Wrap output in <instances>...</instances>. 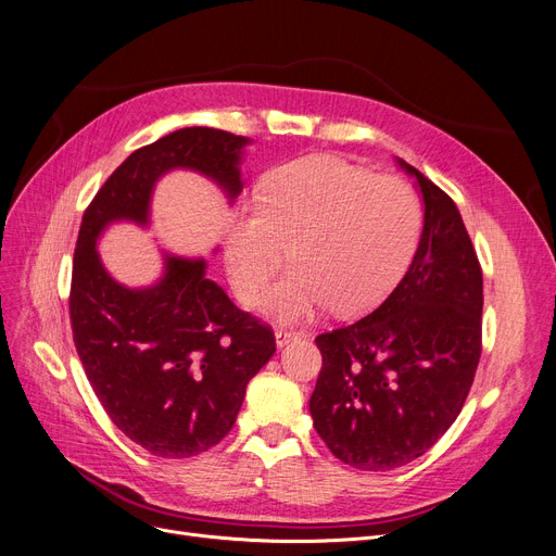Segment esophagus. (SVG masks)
I'll return each instance as SVG.
<instances>
[{"instance_id":"1","label":"esophagus","mask_w":556,"mask_h":556,"mask_svg":"<svg viewBox=\"0 0 556 556\" xmlns=\"http://www.w3.org/2000/svg\"><path fill=\"white\" fill-rule=\"evenodd\" d=\"M274 337H276V346H278V349H285L287 343L296 341V339L301 337V332H296V330H287V328H278Z\"/></svg>"}]
</instances>
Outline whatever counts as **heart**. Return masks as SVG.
<instances>
[{"label": "heart", "instance_id": "heart-1", "mask_svg": "<svg viewBox=\"0 0 556 556\" xmlns=\"http://www.w3.org/2000/svg\"><path fill=\"white\" fill-rule=\"evenodd\" d=\"M422 228L426 213L409 182L319 153L262 180L255 213L237 215L228 228L224 257L235 292L257 303L287 249L294 269L262 305L280 321H305L326 307L355 316L401 285Z\"/></svg>", "mask_w": 556, "mask_h": 556}]
</instances>
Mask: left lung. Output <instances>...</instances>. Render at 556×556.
Segmentation results:
<instances>
[{"instance_id":"obj_1","label":"left lung","mask_w":556,"mask_h":556,"mask_svg":"<svg viewBox=\"0 0 556 556\" xmlns=\"http://www.w3.org/2000/svg\"><path fill=\"white\" fill-rule=\"evenodd\" d=\"M422 242L389 299L314 341L324 366L314 430L357 470H393L428 453L459 416L482 353V269L455 201L418 169Z\"/></svg>"}]
</instances>
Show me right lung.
<instances>
[{"label":"right lung","mask_w":556,"mask_h":556,"mask_svg":"<svg viewBox=\"0 0 556 556\" xmlns=\"http://www.w3.org/2000/svg\"><path fill=\"white\" fill-rule=\"evenodd\" d=\"M244 136L190 126L130 153L88 205L74 249V346L105 414L155 457H194L235 426L247 384L276 353L271 328L237 307L205 276V257L163 251V274L126 287L103 267V230L151 224L155 182L174 169L240 197Z\"/></svg>","instance_id":"obj_1"}]
</instances>
